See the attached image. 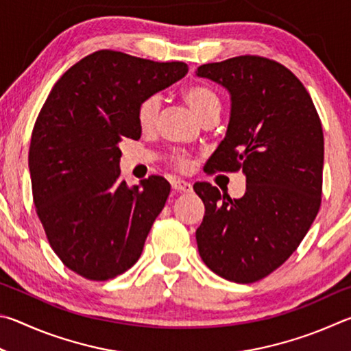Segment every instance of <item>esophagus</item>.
Instances as JSON below:
<instances>
[{
  "label": "esophagus",
  "mask_w": 351,
  "mask_h": 351,
  "mask_svg": "<svg viewBox=\"0 0 351 351\" xmlns=\"http://www.w3.org/2000/svg\"><path fill=\"white\" fill-rule=\"evenodd\" d=\"M171 185H172V189H176V191H180V193H191L193 191L191 183L180 180V179H174L171 182Z\"/></svg>",
  "instance_id": "obj_1"
}]
</instances>
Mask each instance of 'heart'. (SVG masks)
Listing matches in <instances>:
<instances>
[{
  "instance_id": "1",
  "label": "heart",
  "mask_w": 351,
  "mask_h": 351,
  "mask_svg": "<svg viewBox=\"0 0 351 351\" xmlns=\"http://www.w3.org/2000/svg\"><path fill=\"white\" fill-rule=\"evenodd\" d=\"M185 101L188 103V106L191 108L195 115L202 120L206 114H210L211 110L219 109L220 103L217 95L210 88H205V86H193V88H188L185 90ZM158 110H160V98L158 97H149L140 104L138 108V123L141 129H152L154 125H156L157 117H158ZM176 162H179V165H186L185 157L182 154H177L176 156Z\"/></svg>"
}]
</instances>
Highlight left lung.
Returning <instances> with one entry per match:
<instances>
[{"mask_svg":"<svg viewBox=\"0 0 351 351\" xmlns=\"http://www.w3.org/2000/svg\"><path fill=\"white\" fill-rule=\"evenodd\" d=\"M228 90L225 138L208 160L210 171H239L242 199L200 182L204 222L195 231L205 265L226 280L251 284L290 257L321 206L324 134L304 84L276 61L243 55L200 66Z\"/></svg>","mask_w":351,"mask_h":351,"instance_id":"left-lung-1","label":"left lung"}]
</instances>
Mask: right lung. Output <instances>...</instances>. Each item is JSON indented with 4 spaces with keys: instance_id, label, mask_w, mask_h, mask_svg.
<instances>
[{
    "instance_id": "add662e5",
    "label": "right lung",
    "mask_w": 351,
    "mask_h": 351,
    "mask_svg": "<svg viewBox=\"0 0 351 351\" xmlns=\"http://www.w3.org/2000/svg\"><path fill=\"white\" fill-rule=\"evenodd\" d=\"M182 61L98 51L64 72L35 121L29 171L36 214L64 265L90 280L131 268L171 185L120 179V141L138 140V108L185 77Z\"/></svg>"
}]
</instances>
